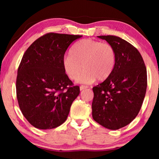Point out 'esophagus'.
<instances>
[{
	"label": "esophagus",
	"instance_id": "34e87169",
	"mask_svg": "<svg viewBox=\"0 0 159 159\" xmlns=\"http://www.w3.org/2000/svg\"><path fill=\"white\" fill-rule=\"evenodd\" d=\"M88 88V87L86 86V85H81V86H80V90H84V89H86Z\"/></svg>",
	"mask_w": 159,
	"mask_h": 159
}]
</instances>
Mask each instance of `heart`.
Masks as SVG:
<instances>
[{
    "instance_id": "1",
    "label": "heart",
    "mask_w": 159,
    "mask_h": 159,
    "mask_svg": "<svg viewBox=\"0 0 159 159\" xmlns=\"http://www.w3.org/2000/svg\"><path fill=\"white\" fill-rule=\"evenodd\" d=\"M115 64L116 53L112 45L92 39L76 43L63 61L65 72L72 80L79 79L83 68L85 69L80 79L82 83H92L96 79L99 81L108 79L114 71Z\"/></svg>"
}]
</instances>
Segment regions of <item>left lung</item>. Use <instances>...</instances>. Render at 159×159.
<instances>
[{"label":"left lung","instance_id":"obj_1","mask_svg":"<svg viewBox=\"0 0 159 159\" xmlns=\"http://www.w3.org/2000/svg\"><path fill=\"white\" fill-rule=\"evenodd\" d=\"M116 53V64L109 77L93 87L94 120L109 129H119L138 116L147 88L144 61L135 47L121 38L102 35Z\"/></svg>","mask_w":159,"mask_h":159}]
</instances>
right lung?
Here are the masks:
<instances>
[{"instance_id":"add662e5","label":"right lung","mask_w":159,"mask_h":159,"mask_svg":"<svg viewBox=\"0 0 159 159\" xmlns=\"http://www.w3.org/2000/svg\"><path fill=\"white\" fill-rule=\"evenodd\" d=\"M82 35L49 32L30 45L19 64L16 97L26 119L40 129L56 128L66 120L80 94L65 73V52Z\"/></svg>"}]
</instances>
